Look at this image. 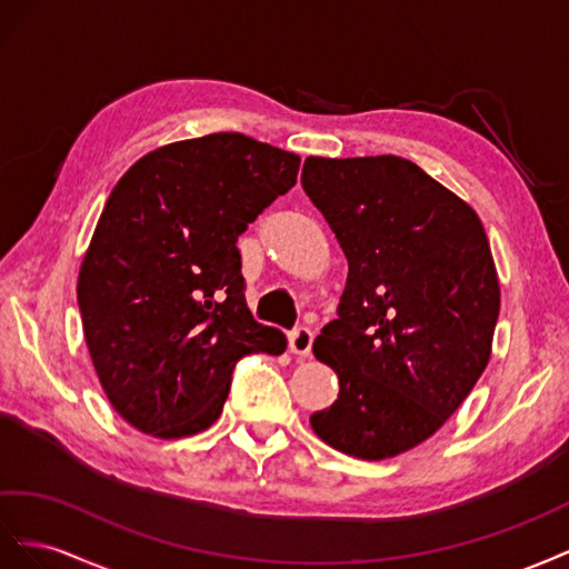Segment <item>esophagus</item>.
<instances>
[{
    "label": "esophagus",
    "mask_w": 569,
    "mask_h": 569,
    "mask_svg": "<svg viewBox=\"0 0 569 569\" xmlns=\"http://www.w3.org/2000/svg\"><path fill=\"white\" fill-rule=\"evenodd\" d=\"M312 343H315V333H312V329H307V327H298V329L290 331V336H288L290 352L300 355V357H307L312 352Z\"/></svg>",
    "instance_id": "1"
}]
</instances>
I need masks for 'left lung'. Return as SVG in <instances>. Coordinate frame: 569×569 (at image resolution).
<instances>
[{
    "label": "left lung",
    "mask_w": 569,
    "mask_h": 569,
    "mask_svg": "<svg viewBox=\"0 0 569 569\" xmlns=\"http://www.w3.org/2000/svg\"><path fill=\"white\" fill-rule=\"evenodd\" d=\"M302 188L348 259L338 319L312 348L340 391L312 429L352 458H396L441 429L489 365V240L472 207L402 157H307Z\"/></svg>",
    "instance_id": "1"
}]
</instances>
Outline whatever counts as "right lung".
Wrapping results in <instances>:
<instances>
[{"label": "right lung", "instance_id": "right-lung-1", "mask_svg": "<svg viewBox=\"0 0 569 569\" xmlns=\"http://www.w3.org/2000/svg\"><path fill=\"white\" fill-rule=\"evenodd\" d=\"M300 157L242 133L144 154L111 190L78 276L86 343L128 425L159 438L212 427L246 355L286 350L254 321L238 236L296 186Z\"/></svg>", "mask_w": 569, "mask_h": 569}]
</instances>
